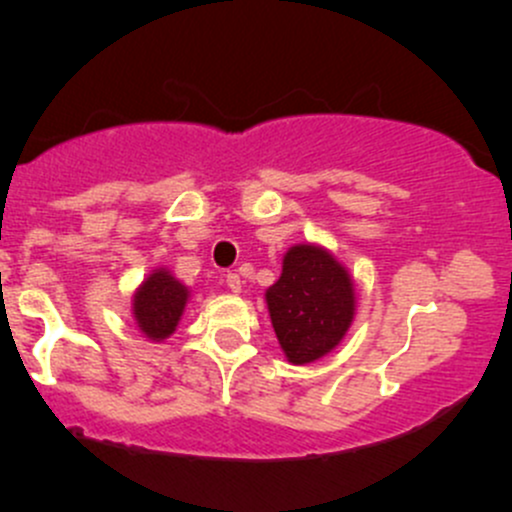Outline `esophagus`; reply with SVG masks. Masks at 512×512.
<instances>
[{"label": "esophagus", "mask_w": 512, "mask_h": 512, "mask_svg": "<svg viewBox=\"0 0 512 512\" xmlns=\"http://www.w3.org/2000/svg\"><path fill=\"white\" fill-rule=\"evenodd\" d=\"M226 286L231 289L233 293H240V276L236 272H228L226 274Z\"/></svg>", "instance_id": "1"}]
</instances>
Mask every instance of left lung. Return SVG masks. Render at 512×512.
<instances>
[{
  "label": "left lung",
  "instance_id": "obj_1",
  "mask_svg": "<svg viewBox=\"0 0 512 512\" xmlns=\"http://www.w3.org/2000/svg\"><path fill=\"white\" fill-rule=\"evenodd\" d=\"M267 305L286 358L301 366L342 342L354 320V284L330 252L296 245L267 289Z\"/></svg>",
  "mask_w": 512,
  "mask_h": 512
}]
</instances>
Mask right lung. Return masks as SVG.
I'll use <instances>...</instances> for the list:
<instances>
[{
    "label": "right lung",
    "mask_w": 512,
    "mask_h": 512,
    "mask_svg": "<svg viewBox=\"0 0 512 512\" xmlns=\"http://www.w3.org/2000/svg\"><path fill=\"white\" fill-rule=\"evenodd\" d=\"M187 293L190 291L180 281H175L166 269H156L134 296V317H137L139 330L154 342L173 334L185 310Z\"/></svg>",
    "instance_id": "obj_1"
}]
</instances>
